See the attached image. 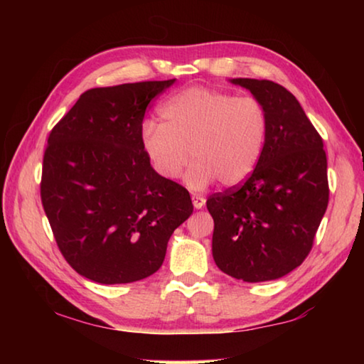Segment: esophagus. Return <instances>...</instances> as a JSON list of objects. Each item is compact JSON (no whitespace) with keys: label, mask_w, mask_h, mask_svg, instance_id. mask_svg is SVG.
I'll return each mask as SVG.
<instances>
[{"label":"esophagus","mask_w":364,"mask_h":364,"mask_svg":"<svg viewBox=\"0 0 364 364\" xmlns=\"http://www.w3.org/2000/svg\"><path fill=\"white\" fill-rule=\"evenodd\" d=\"M193 205H194V208H197V210H199V208H202L205 205V197H202V196H193Z\"/></svg>","instance_id":"esophagus-1"}]
</instances>
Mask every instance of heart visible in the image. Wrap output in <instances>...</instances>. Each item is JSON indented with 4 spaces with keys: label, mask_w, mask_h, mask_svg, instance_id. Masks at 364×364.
Instances as JSON below:
<instances>
[{
    "label": "heart",
    "mask_w": 364,
    "mask_h": 364,
    "mask_svg": "<svg viewBox=\"0 0 364 364\" xmlns=\"http://www.w3.org/2000/svg\"><path fill=\"white\" fill-rule=\"evenodd\" d=\"M162 123L144 120L139 141L146 159L162 180L180 176L188 164L186 186L202 191L218 180L237 186L262 157L268 134L267 110L255 97L191 86L160 106Z\"/></svg>",
    "instance_id": "1"
}]
</instances>
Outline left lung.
Wrapping results in <instances>:
<instances>
[{"instance_id":"8db88e82","label":"left lung","mask_w":364,"mask_h":364,"mask_svg":"<svg viewBox=\"0 0 364 364\" xmlns=\"http://www.w3.org/2000/svg\"><path fill=\"white\" fill-rule=\"evenodd\" d=\"M267 110L262 157L242 186L213 194L212 254L245 282L279 279L300 267L329 200L323 139L292 93L269 80L231 78Z\"/></svg>"}]
</instances>
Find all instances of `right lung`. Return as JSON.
<instances>
[{
	"instance_id": "right-lung-1",
	"label": "right lung",
	"mask_w": 364,
	"mask_h": 364,
	"mask_svg": "<svg viewBox=\"0 0 364 364\" xmlns=\"http://www.w3.org/2000/svg\"><path fill=\"white\" fill-rule=\"evenodd\" d=\"M173 83L88 90L49 133L43 208L67 263L100 284L156 273L193 213L188 191L154 171L139 141L147 106Z\"/></svg>"
}]
</instances>
